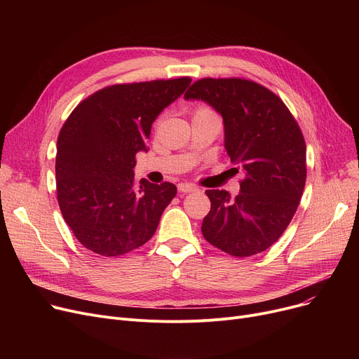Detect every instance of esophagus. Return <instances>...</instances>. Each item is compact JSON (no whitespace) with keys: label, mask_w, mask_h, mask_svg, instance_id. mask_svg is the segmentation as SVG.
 I'll use <instances>...</instances> for the list:
<instances>
[{"label":"esophagus","mask_w":359,"mask_h":359,"mask_svg":"<svg viewBox=\"0 0 359 359\" xmlns=\"http://www.w3.org/2000/svg\"><path fill=\"white\" fill-rule=\"evenodd\" d=\"M177 189L182 194H189V192H195L196 187L194 184H191V183H179L177 184Z\"/></svg>","instance_id":"esophagus-1"}]
</instances>
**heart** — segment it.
<instances>
[{
	"mask_svg": "<svg viewBox=\"0 0 359 359\" xmlns=\"http://www.w3.org/2000/svg\"><path fill=\"white\" fill-rule=\"evenodd\" d=\"M195 115H215V113L212 110H210V109H198L195 111Z\"/></svg>",
	"mask_w": 359,
	"mask_h": 359,
	"instance_id": "1",
	"label": "heart"
}]
</instances>
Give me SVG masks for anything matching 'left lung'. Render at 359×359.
Instances as JSON below:
<instances>
[{
  "label": "left lung",
  "instance_id": "1",
  "mask_svg": "<svg viewBox=\"0 0 359 359\" xmlns=\"http://www.w3.org/2000/svg\"><path fill=\"white\" fill-rule=\"evenodd\" d=\"M186 100H201L222 116L224 147L244 179L240 194L206 191L211 211L205 240L237 257L265 252L291 222L306 184V142L276 94L241 79H203Z\"/></svg>",
  "mask_w": 359,
  "mask_h": 359
}]
</instances>
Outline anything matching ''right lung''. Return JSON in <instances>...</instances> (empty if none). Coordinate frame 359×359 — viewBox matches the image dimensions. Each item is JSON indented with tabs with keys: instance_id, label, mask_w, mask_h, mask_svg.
Segmentation results:
<instances>
[{
	"instance_id": "add662e5",
	"label": "right lung",
	"mask_w": 359,
	"mask_h": 359,
	"mask_svg": "<svg viewBox=\"0 0 359 359\" xmlns=\"http://www.w3.org/2000/svg\"><path fill=\"white\" fill-rule=\"evenodd\" d=\"M189 77L116 84L83 100L56 144V192L74 236L93 253L111 257L154 236L173 183L134 180L135 156L147 153L151 125L191 84Z\"/></svg>"
}]
</instances>
